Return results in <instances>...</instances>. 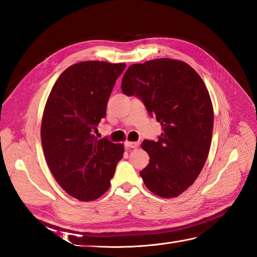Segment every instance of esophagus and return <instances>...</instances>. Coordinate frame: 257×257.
I'll return each mask as SVG.
<instances>
[{
	"mask_svg": "<svg viewBox=\"0 0 257 257\" xmlns=\"http://www.w3.org/2000/svg\"><path fill=\"white\" fill-rule=\"evenodd\" d=\"M138 146H139L138 142H125L126 148H132V149H134V148H137Z\"/></svg>",
	"mask_w": 257,
	"mask_h": 257,
	"instance_id": "esophagus-1",
	"label": "esophagus"
}]
</instances>
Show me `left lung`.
<instances>
[{
	"label": "left lung",
	"instance_id": "1",
	"mask_svg": "<svg viewBox=\"0 0 257 257\" xmlns=\"http://www.w3.org/2000/svg\"><path fill=\"white\" fill-rule=\"evenodd\" d=\"M121 88L163 128L159 141L142 144L150 157L144 183L160 197L179 196L196 180L211 145L213 107L203 79L185 62L162 58L131 65Z\"/></svg>",
	"mask_w": 257,
	"mask_h": 257
}]
</instances>
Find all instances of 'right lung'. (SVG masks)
Wrapping results in <instances>:
<instances>
[{
    "label": "right lung",
    "mask_w": 257,
    "mask_h": 257,
    "mask_svg": "<svg viewBox=\"0 0 257 257\" xmlns=\"http://www.w3.org/2000/svg\"><path fill=\"white\" fill-rule=\"evenodd\" d=\"M125 63L84 61L67 67L54 83L42 120L46 161L60 186L81 201L109 189L124 147L98 139L96 126Z\"/></svg>",
    "instance_id": "right-lung-1"
}]
</instances>
